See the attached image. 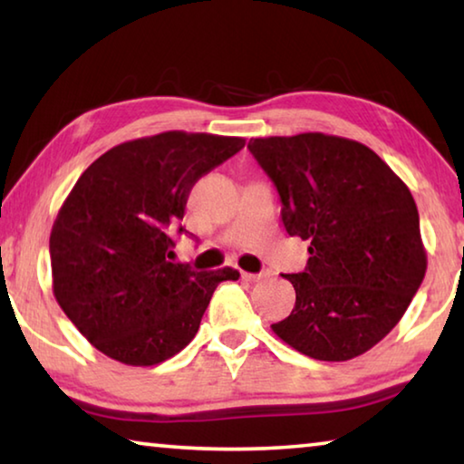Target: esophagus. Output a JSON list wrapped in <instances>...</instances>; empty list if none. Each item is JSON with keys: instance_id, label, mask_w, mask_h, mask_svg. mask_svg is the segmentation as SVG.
<instances>
[{"instance_id": "34e87169", "label": "esophagus", "mask_w": 464, "mask_h": 464, "mask_svg": "<svg viewBox=\"0 0 464 464\" xmlns=\"http://www.w3.org/2000/svg\"><path fill=\"white\" fill-rule=\"evenodd\" d=\"M268 276V274H251V272H241V278L246 282H260L262 278Z\"/></svg>"}]
</instances>
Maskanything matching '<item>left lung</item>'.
I'll use <instances>...</instances> for the list:
<instances>
[{
    "label": "left lung",
    "mask_w": 464,
    "mask_h": 464,
    "mask_svg": "<svg viewBox=\"0 0 464 464\" xmlns=\"http://www.w3.org/2000/svg\"><path fill=\"white\" fill-rule=\"evenodd\" d=\"M276 186L282 223L309 241L304 272L286 274L296 303L272 332L301 354L343 362L399 324L426 276L410 188L372 149L335 135L251 139Z\"/></svg>",
    "instance_id": "obj_1"
}]
</instances>
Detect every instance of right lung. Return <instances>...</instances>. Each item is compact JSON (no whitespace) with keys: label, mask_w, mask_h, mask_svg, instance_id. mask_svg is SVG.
<instances>
[{"label":"right lung","mask_w":464,"mask_h":464,"mask_svg":"<svg viewBox=\"0 0 464 464\" xmlns=\"http://www.w3.org/2000/svg\"><path fill=\"white\" fill-rule=\"evenodd\" d=\"M243 145L168 130L112 147L77 179L51 231L53 293L102 354L129 366L176 356L218 282L239 278L233 268L196 272L169 257L192 186Z\"/></svg>","instance_id":"add662e5"}]
</instances>
